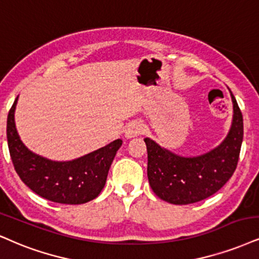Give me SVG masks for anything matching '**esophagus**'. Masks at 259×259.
<instances>
[{"instance_id": "1", "label": "esophagus", "mask_w": 259, "mask_h": 259, "mask_svg": "<svg viewBox=\"0 0 259 259\" xmlns=\"http://www.w3.org/2000/svg\"><path fill=\"white\" fill-rule=\"evenodd\" d=\"M142 132V123L139 121H132L126 126V130H124V137L127 139L135 138Z\"/></svg>"}]
</instances>
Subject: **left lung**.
I'll return each instance as SVG.
<instances>
[{
	"mask_svg": "<svg viewBox=\"0 0 259 259\" xmlns=\"http://www.w3.org/2000/svg\"><path fill=\"white\" fill-rule=\"evenodd\" d=\"M229 90V89H228ZM233 119L226 138L215 148L197 156H183L145 138L148 179L156 196L177 205L197 203L212 196L232 178L244 138L242 114L229 90Z\"/></svg>",
	"mask_w": 259,
	"mask_h": 259,
	"instance_id": "8db88e82",
	"label": "left lung"
}]
</instances>
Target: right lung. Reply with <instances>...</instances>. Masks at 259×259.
I'll return each instance as SVG.
<instances>
[{
    "label": "right lung",
    "instance_id": "add662e5",
    "mask_svg": "<svg viewBox=\"0 0 259 259\" xmlns=\"http://www.w3.org/2000/svg\"><path fill=\"white\" fill-rule=\"evenodd\" d=\"M18 97L7 117V140L14 169L22 183L38 196L55 203L84 204L98 197L122 140H114L71 161L43 157L31 151L19 136L14 117Z\"/></svg>",
    "mask_w": 259,
    "mask_h": 259
}]
</instances>
